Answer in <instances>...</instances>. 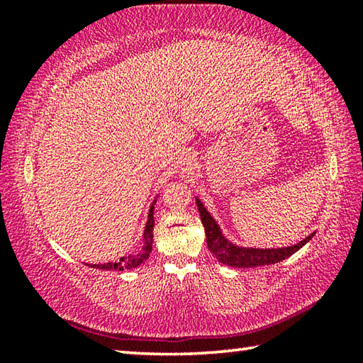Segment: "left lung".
<instances>
[{
	"mask_svg": "<svg viewBox=\"0 0 363 363\" xmlns=\"http://www.w3.org/2000/svg\"><path fill=\"white\" fill-rule=\"evenodd\" d=\"M196 206H199L201 224L205 227L206 233V245L210 248L211 253L216 256V259L227 266L232 267H257V266H266V264H275L286 259L288 256L296 253L299 248H303L304 245L314 237V233H311L309 237H306L304 240L293 245V247L286 248H272V250H259V248H243L237 247L232 242L227 240L223 235L216 220L211 218V214L206 211L203 203L196 199Z\"/></svg>",
	"mask_w": 363,
	"mask_h": 363,
	"instance_id": "obj_1",
	"label": "left lung"
}]
</instances>
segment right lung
<instances>
[{
	"instance_id": "obj_1",
	"label": "right lung",
	"mask_w": 363,
	"mask_h": 363,
	"mask_svg": "<svg viewBox=\"0 0 363 363\" xmlns=\"http://www.w3.org/2000/svg\"><path fill=\"white\" fill-rule=\"evenodd\" d=\"M153 201L149 211V219H147L145 224V230H144V247L140 248V251L134 253L128 257H121L120 261L116 262H106V264H88L91 267L96 269H104V270H126V269H134L143 264L144 261L149 259L150 251H152V243H153V225H155V219H153Z\"/></svg>"
}]
</instances>
